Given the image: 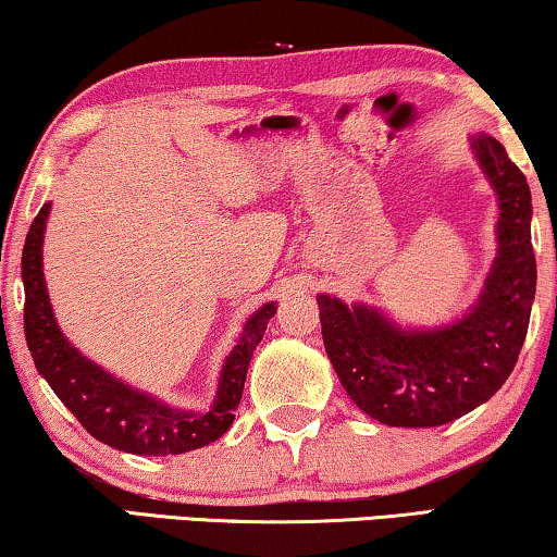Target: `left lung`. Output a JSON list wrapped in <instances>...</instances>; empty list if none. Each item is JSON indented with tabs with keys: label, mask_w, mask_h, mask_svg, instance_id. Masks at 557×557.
Listing matches in <instances>:
<instances>
[{
	"label": "left lung",
	"mask_w": 557,
	"mask_h": 557,
	"mask_svg": "<svg viewBox=\"0 0 557 557\" xmlns=\"http://www.w3.org/2000/svg\"><path fill=\"white\" fill-rule=\"evenodd\" d=\"M470 148L497 196V256L485 288L453 324L401 329L374 306L319 294L324 346L354 405L389 426L455 422L505 384L528 334L535 298L530 188L493 135Z\"/></svg>",
	"instance_id": "obj_1"
}]
</instances>
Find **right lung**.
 I'll list each match as a JSON object with an SVG mask.
<instances>
[{
  "label": "right lung",
  "instance_id": "1",
  "mask_svg": "<svg viewBox=\"0 0 557 557\" xmlns=\"http://www.w3.org/2000/svg\"><path fill=\"white\" fill-rule=\"evenodd\" d=\"M47 215H50V203L39 208L22 248L24 336L37 372L47 379L62 405L95 440L120 453L148 457L183 455L223 437L236 417L233 412L244 397L248 364L263 338L265 324L276 313V304H263L246 321L236 346L223 361L213 407L203 412L175 409L104 372L95 361L83 357L60 332L42 273Z\"/></svg>",
  "mask_w": 557,
  "mask_h": 557
}]
</instances>
